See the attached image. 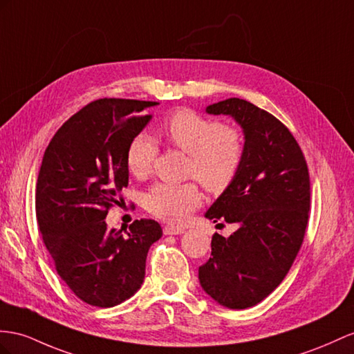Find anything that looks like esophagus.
<instances>
[{
    "mask_svg": "<svg viewBox=\"0 0 354 354\" xmlns=\"http://www.w3.org/2000/svg\"><path fill=\"white\" fill-rule=\"evenodd\" d=\"M162 233H165V234H183L184 229L175 227V225H165V229H162Z\"/></svg>",
    "mask_w": 354,
    "mask_h": 354,
    "instance_id": "34e87169",
    "label": "esophagus"
}]
</instances>
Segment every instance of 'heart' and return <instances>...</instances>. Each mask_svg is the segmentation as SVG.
<instances>
[{"label":"heart","instance_id":"b5f03b06","mask_svg":"<svg viewBox=\"0 0 354 354\" xmlns=\"http://www.w3.org/2000/svg\"><path fill=\"white\" fill-rule=\"evenodd\" d=\"M166 139L192 157L189 175L196 176L211 193H221L236 178L245 145L242 134L232 127H223L189 109L170 115L162 124ZM157 145L147 133L134 136L125 152L130 174L149 175L157 157ZM202 203V193L194 184H157L147 194V209L167 223L180 224Z\"/></svg>","mask_w":354,"mask_h":354}]
</instances>
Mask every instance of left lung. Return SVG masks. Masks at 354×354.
<instances>
[{"label": "left lung", "mask_w": 354, "mask_h": 354, "mask_svg": "<svg viewBox=\"0 0 354 354\" xmlns=\"http://www.w3.org/2000/svg\"><path fill=\"white\" fill-rule=\"evenodd\" d=\"M205 111L239 124L245 152L236 178L205 214L239 227L229 238L214 234L198 281L216 304L245 310L274 292L293 265L308 224L310 175L293 134L274 115L236 97Z\"/></svg>", "instance_id": "obj_1"}]
</instances>
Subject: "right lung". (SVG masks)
Here are the masks:
<instances>
[{
	"label": "right lung",
	"instance_id": "add662e5",
	"mask_svg": "<svg viewBox=\"0 0 354 354\" xmlns=\"http://www.w3.org/2000/svg\"><path fill=\"white\" fill-rule=\"evenodd\" d=\"M157 102L102 98L62 124L44 151L35 214L58 275L84 302L111 308L140 288L149 247L161 225L136 220L107 229L109 207L129 185L125 152Z\"/></svg>",
	"mask_w": 354,
	"mask_h": 354
}]
</instances>
